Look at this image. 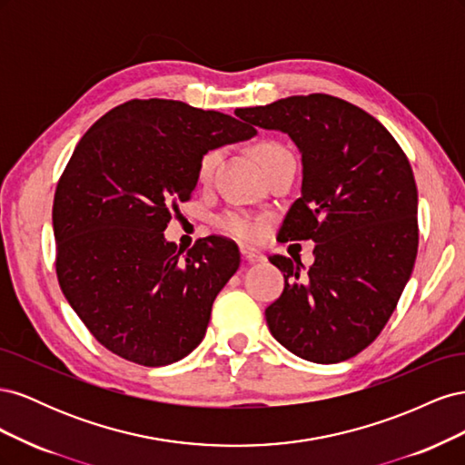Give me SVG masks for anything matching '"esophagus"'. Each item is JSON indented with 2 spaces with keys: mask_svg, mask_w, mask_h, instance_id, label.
<instances>
[{
  "mask_svg": "<svg viewBox=\"0 0 465 465\" xmlns=\"http://www.w3.org/2000/svg\"><path fill=\"white\" fill-rule=\"evenodd\" d=\"M241 256L246 263H260L265 260L263 254H260V252H256V250H250V248H241Z\"/></svg>",
  "mask_w": 465,
  "mask_h": 465,
  "instance_id": "esophagus-1",
  "label": "esophagus"
}]
</instances>
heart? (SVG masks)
<instances>
[{"label":"heart","mask_w":465,"mask_h":465,"mask_svg":"<svg viewBox=\"0 0 465 465\" xmlns=\"http://www.w3.org/2000/svg\"><path fill=\"white\" fill-rule=\"evenodd\" d=\"M281 151H285V149L275 142H262L254 149L256 159H258L260 164L270 157H273V154L281 153ZM219 157H221L219 149H209L202 154V159L198 163V180H202V182L209 180ZM217 227L223 232H227L234 238H241V241H254V238L260 234L258 221H254L250 215L242 213V211H227V213H223L217 219Z\"/></svg>","instance_id":"obj_1"}]
</instances>
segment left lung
I'll use <instances>...</instances> for the list:
<instances>
[{
  "label": "left lung",
  "instance_id": "obj_1",
  "mask_svg": "<svg viewBox=\"0 0 465 465\" xmlns=\"http://www.w3.org/2000/svg\"><path fill=\"white\" fill-rule=\"evenodd\" d=\"M236 116L291 137L302 157L301 198L283 241L312 238L314 263L272 256L285 277L265 308L275 340L320 364L341 362L382 331L417 258V186L411 164L369 112L330 94H294L238 108Z\"/></svg>",
  "mask_w": 465,
  "mask_h": 465
}]
</instances>
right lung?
<instances>
[{
  "mask_svg": "<svg viewBox=\"0 0 465 465\" xmlns=\"http://www.w3.org/2000/svg\"><path fill=\"white\" fill-rule=\"evenodd\" d=\"M256 134L241 116L135 98L81 137L54 195L55 272L69 306L112 353L164 367L202 343L241 254L221 236L184 254L164 229L195 190L202 154Z\"/></svg>",
  "mask_w": 465,
  "mask_h": 465,
  "instance_id": "right-lung-1",
  "label": "right lung"
}]
</instances>
